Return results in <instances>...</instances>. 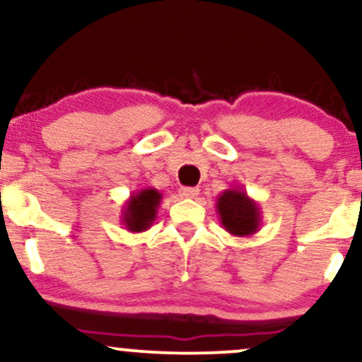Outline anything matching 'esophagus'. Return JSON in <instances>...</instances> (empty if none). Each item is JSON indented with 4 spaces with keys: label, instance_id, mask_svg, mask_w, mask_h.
Here are the masks:
<instances>
[{
    "label": "esophagus",
    "instance_id": "esophagus-1",
    "mask_svg": "<svg viewBox=\"0 0 362 362\" xmlns=\"http://www.w3.org/2000/svg\"><path fill=\"white\" fill-rule=\"evenodd\" d=\"M178 192H180L182 197L194 199V197H197V195H199V189H197V187H180V190H178Z\"/></svg>",
    "mask_w": 362,
    "mask_h": 362
}]
</instances>
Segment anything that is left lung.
Masks as SVG:
<instances>
[{
	"label": "left lung",
	"instance_id": "obj_1",
	"mask_svg": "<svg viewBox=\"0 0 362 362\" xmlns=\"http://www.w3.org/2000/svg\"><path fill=\"white\" fill-rule=\"evenodd\" d=\"M224 230L233 236H250L260 228V207L242 189H228L216 201Z\"/></svg>",
	"mask_w": 362,
	"mask_h": 362
}]
</instances>
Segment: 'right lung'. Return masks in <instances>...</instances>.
I'll list each match as a JSON object with an SVG mask.
<instances>
[{
	"instance_id": "obj_1",
	"label": "right lung",
	"mask_w": 362,
	"mask_h": 362,
	"mask_svg": "<svg viewBox=\"0 0 362 362\" xmlns=\"http://www.w3.org/2000/svg\"><path fill=\"white\" fill-rule=\"evenodd\" d=\"M161 202V194L156 189L136 190L122 207V224L131 233L146 231L156 219V209Z\"/></svg>"
}]
</instances>
